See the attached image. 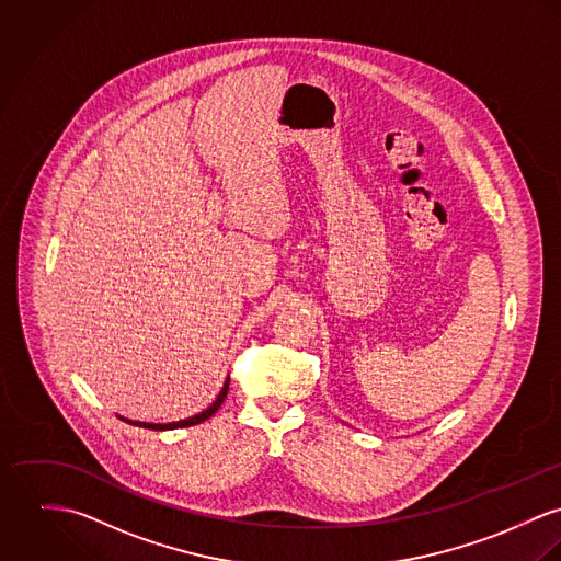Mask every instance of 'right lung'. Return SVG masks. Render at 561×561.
Returning a JSON list of instances; mask_svg holds the SVG:
<instances>
[{
  "label": "right lung",
  "mask_w": 561,
  "mask_h": 561,
  "mask_svg": "<svg viewBox=\"0 0 561 561\" xmlns=\"http://www.w3.org/2000/svg\"><path fill=\"white\" fill-rule=\"evenodd\" d=\"M228 389H230V376L226 378V382H224V387H221V391H219V396L215 398V402L208 407V409H204L202 413H197V415H191L187 420H181V422H170V424H150V422H133V420H126L123 415H118L123 422L126 424H130V426H139V428H148V431H176V428H187V426H195V424H202V422H206L210 415H215L217 411H219V407L224 404V400H226V396H228Z\"/></svg>",
  "instance_id": "add662e5"
}]
</instances>
